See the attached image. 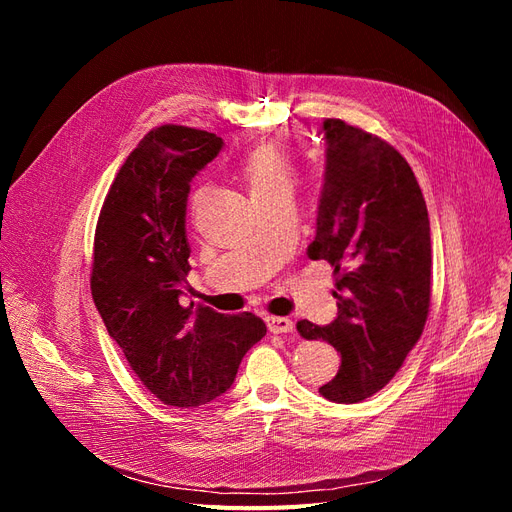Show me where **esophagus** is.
<instances>
[{"label":"esophagus","instance_id":"esophagus-1","mask_svg":"<svg viewBox=\"0 0 512 512\" xmlns=\"http://www.w3.org/2000/svg\"><path fill=\"white\" fill-rule=\"evenodd\" d=\"M267 327L271 333H292L294 331V322L286 316H267Z\"/></svg>","mask_w":512,"mask_h":512}]
</instances>
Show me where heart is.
<instances>
[{"label": "heart", "mask_w": 512, "mask_h": 512, "mask_svg": "<svg viewBox=\"0 0 512 512\" xmlns=\"http://www.w3.org/2000/svg\"><path fill=\"white\" fill-rule=\"evenodd\" d=\"M237 170L250 196L288 188L292 181V160L280 143H260L247 149L237 160Z\"/></svg>", "instance_id": "obj_1"}]
</instances>
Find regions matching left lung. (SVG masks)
<instances>
[{
	"label": "left lung",
	"instance_id": "left-lung-1",
	"mask_svg": "<svg viewBox=\"0 0 512 512\" xmlns=\"http://www.w3.org/2000/svg\"><path fill=\"white\" fill-rule=\"evenodd\" d=\"M322 132L327 164L307 256L335 269L337 318L327 327L301 320L297 329L342 354L337 376L318 393L359 404L391 382L425 329L429 215L397 149L342 119H324Z\"/></svg>",
	"mask_w": 512,
	"mask_h": 512
}]
</instances>
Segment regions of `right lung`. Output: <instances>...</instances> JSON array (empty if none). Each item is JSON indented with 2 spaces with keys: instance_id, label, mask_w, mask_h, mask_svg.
<instances>
[{
  "instance_id": "1",
  "label": "right lung",
  "mask_w": 512,
  "mask_h": 512,
  "mask_svg": "<svg viewBox=\"0 0 512 512\" xmlns=\"http://www.w3.org/2000/svg\"><path fill=\"white\" fill-rule=\"evenodd\" d=\"M224 141L160 126L123 162L96 226L91 294L134 374L166 406L196 408L235 382L245 352L267 335L258 316L183 307L190 181Z\"/></svg>"
}]
</instances>
